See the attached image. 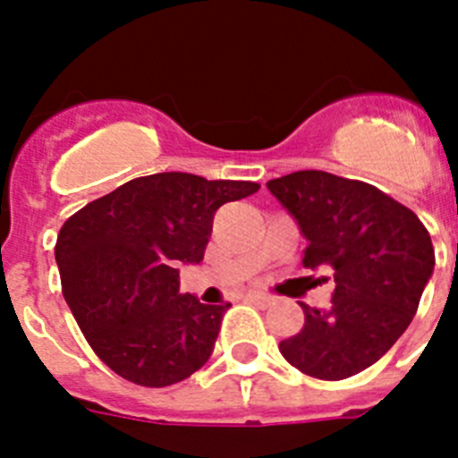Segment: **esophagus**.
Instances as JSON below:
<instances>
[{
	"label": "esophagus",
	"instance_id": "1",
	"mask_svg": "<svg viewBox=\"0 0 458 458\" xmlns=\"http://www.w3.org/2000/svg\"><path fill=\"white\" fill-rule=\"evenodd\" d=\"M248 301L257 302V305H261V307L273 305V298H270V295H266V293H257V291H252V293H248Z\"/></svg>",
	"mask_w": 458,
	"mask_h": 458
}]
</instances>
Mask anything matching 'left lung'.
<instances>
[{
	"label": "left lung",
	"mask_w": 458,
	"mask_h": 458,
	"mask_svg": "<svg viewBox=\"0 0 458 458\" xmlns=\"http://www.w3.org/2000/svg\"><path fill=\"white\" fill-rule=\"evenodd\" d=\"M307 238L305 268H333L327 310L302 305L305 326L279 342L286 362L342 380L380 360L411 326L434 273L427 226L403 204L362 181L305 169L268 181Z\"/></svg>",
	"instance_id": "8db88e82"
}]
</instances>
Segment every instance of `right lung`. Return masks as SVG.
<instances>
[{
	"mask_svg": "<svg viewBox=\"0 0 458 458\" xmlns=\"http://www.w3.org/2000/svg\"><path fill=\"white\" fill-rule=\"evenodd\" d=\"M252 181L185 172L140 176L80 208L56 236L62 291L93 353L121 378L167 387L208 362L232 302L179 293V266L199 264L213 216Z\"/></svg>",
	"mask_w": 458,
	"mask_h": 458,
	"instance_id": "1",
	"label": "right lung"
}]
</instances>
